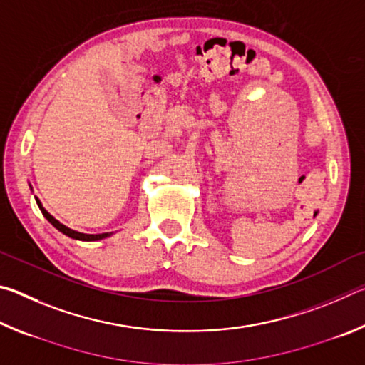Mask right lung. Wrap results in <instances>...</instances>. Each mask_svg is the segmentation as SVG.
I'll use <instances>...</instances> for the list:
<instances>
[{"label": "right lung", "mask_w": 365, "mask_h": 365, "mask_svg": "<svg viewBox=\"0 0 365 365\" xmlns=\"http://www.w3.org/2000/svg\"><path fill=\"white\" fill-rule=\"evenodd\" d=\"M30 188H32V187H30ZM35 201H36V205H38V207H40L41 214L45 215V219L49 222V224H51L54 228H58V230H59L61 233L67 235V237H69V238H73V240H80V242H98V240L108 238V237H110V235H113V233H109V232H106V233H96V235H90V233H80V232H77V230H72V228L66 227L64 224H61L59 220L54 219L53 215L49 214L45 207H43V205H41V202H40L38 197H35Z\"/></svg>", "instance_id": "right-lung-1"}]
</instances>
